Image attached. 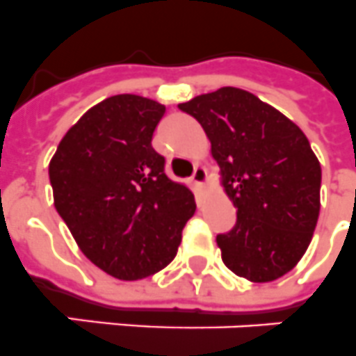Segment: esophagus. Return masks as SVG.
Here are the masks:
<instances>
[{
    "label": "esophagus",
    "instance_id": "obj_1",
    "mask_svg": "<svg viewBox=\"0 0 356 356\" xmlns=\"http://www.w3.org/2000/svg\"><path fill=\"white\" fill-rule=\"evenodd\" d=\"M192 181L195 184H199V186H202V184L206 183V170L202 168V166H197V168L193 170Z\"/></svg>",
    "mask_w": 356,
    "mask_h": 356
}]
</instances>
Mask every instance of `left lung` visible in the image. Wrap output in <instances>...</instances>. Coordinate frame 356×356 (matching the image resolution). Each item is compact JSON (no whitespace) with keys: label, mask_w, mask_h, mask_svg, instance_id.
Masks as SVG:
<instances>
[{"label":"left lung","mask_w":356,"mask_h":356,"mask_svg":"<svg viewBox=\"0 0 356 356\" xmlns=\"http://www.w3.org/2000/svg\"><path fill=\"white\" fill-rule=\"evenodd\" d=\"M179 110L204 128L224 190L237 208L234 228L217 235L226 268L252 282L293 270L321 211V164L302 130L234 86L197 95Z\"/></svg>","instance_id":"obj_1"}]
</instances>
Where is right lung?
Returning <instances> with one entry per match:
<instances>
[{
	"label": "right lung",
	"mask_w": 356,
	"mask_h": 356,
	"mask_svg": "<svg viewBox=\"0 0 356 356\" xmlns=\"http://www.w3.org/2000/svg\"><path fill=\"white\" fill-rule=\"evenodd\" d=\"M164 104L121 94L65 134L49 166L54 204L86 259L121 280L173 261L195 211L192 190L164 173L152 137Z\"/></svg>",
	"instance_id": "1"
}]
</instances>
